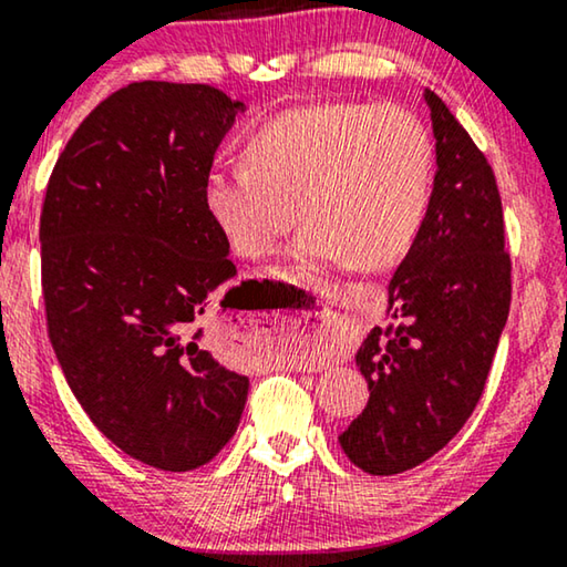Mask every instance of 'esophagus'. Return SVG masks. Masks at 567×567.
Wrapping results in <instances>:
<instances>
[{
    "instance_id": "esophagus-1",
    "label": "esophagus",
    "mask_w": 567,
    "mask_h": 567,
    "mask_svg": "<svg viewBox=\"0 0 567 567\" xmlns=\"http://www.w3.org/2000/svg\"><path fill=\"white\" fill-rule=\"evenodd\" d=\"M302 328H306V333L312 338L316 343H328L333 341V333H336V312L323 306L316 312H308L306 318H302Z\"/></svg>"
}]
</instances>
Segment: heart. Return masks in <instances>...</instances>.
<instances>
[{
	"label": "heart",
	"mask_w": 567,
	"mask_h": 567,
	"mask_svg": "<svg viewBox=\"0 0 567 567\" xmlns=\"http://www.w3.org/2000/svg\"><path fill=\"white\" fill-rule=\"evenodd\" d=\"M247 165H216L203 206L236 255H272L306 226L295 257L384 269L408 255L433 193V142L394 104L320 101L285 109L244 142Z\"/></svg>",
	"instance_id": "heart-1"
}]
</instances>
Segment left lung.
I'll use <instances>...</instances> for the list:
<instances>
[{"instance_id": "8db88e82", "label": "left lung", "mask_w": 567, "mask_h": 567, "mask_svg": "<svg viewBox=\"0 0 567 567\" xmlns=\"http://www.w3.org/2000/svg\"><path fill=\"white\" fill-rule=\"evenodd\" d=\"M435 137L425 221L386 287L390 328L357 351L369 384L361 415L338 435L353 466L392 476L453 441L484 392L509 316L512 265L492 165L433 91Z\"/></svg>"}]
</instances>
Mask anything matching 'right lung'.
<instances>
[{
  "mask_svg": "<svg viewBox=\"0 0 567 567\" xmlns=\"http://www.w3.org/2000/svg\"><path fill=\"white\" fill-rule=\"evenodd\" d=\"M244 112L206 83H130L68 140L42 203V295L65 382L109 441L159 471L208 463L247 404L249 377L210 351L236 267L203 206Z\"/></svg>",
  "mask_w": 567,
  "mask_h": 567,
  "instance_id": "right-lung-1",
  "label": "right lung"
}]
</instances>
